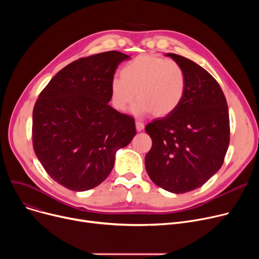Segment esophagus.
<instances>
[{
    "label": "esophagus",
    "instance_id": "esophagus-1",
    "mask_svg": "<svg viewBox=\"0 0 259 259\" xmlns=\"http://www.w3.org/2000/svg\"><path fill=\"white\" fill-rule=\"evenodd\" d=\"M144 127H145V125L143 124V122H141V121H135V128H137V130L140 132V131H142L143 129H144Z\"/></svg>",
    "mask_w": 259,
    "mask_h": 259
}]
</instances>
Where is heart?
<instances>
[{"label":"heart","mask_w":259,"mask_h":259,"mask_svg":"<svg viewBox=\"0 0 259 259\" xmlns=\"http://www.w3.org/2000/svg\"><path fill=\"white\" fill-rule=\"evenodd\" d=\"M120 76L113 77L110 84L111 102L119 111H125L137 98L135 114L165 117L184 100L186 74L182 66L172 60L141 54L121 68Z\"/></svg>","instance_id":"heart-1"}]
</instances>
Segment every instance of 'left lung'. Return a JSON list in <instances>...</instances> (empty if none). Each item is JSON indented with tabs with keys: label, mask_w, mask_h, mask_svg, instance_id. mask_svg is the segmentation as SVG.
Listing matches in <instances>:
<instances>
[{
	"label": "left lung",
	"mask_w": 259,
	"mask_h": 259,
	"mask_svg": "<svg viewBox=\"0 0 259 259\" xmlns=\"http://www.w3.org/2000/svg\"><path fill=\"white\" fill-rule=\"evenodd\" d=\"M185 71L187 87L180 107L145 127L152 147L145 167L151 181L181 194L205 184L221 169L230 143L229 110L216 79L193 61L167 53Z\"/></svg>",
	"instance_id": "8db88e82"
}]
</instances>
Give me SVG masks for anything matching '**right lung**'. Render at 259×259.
<instances>
[{
  "label": "right lung",
  "instance_id": "add662e5",
  "mask_svg": "<svg viewBox=\"0 0 259 259\" xmlns=\"http://www.w3.org/2000/svg\"><path fill=\"white\" fill-rule=\"evenodd\" d=\"M129 58L107 51L78 59L54 75L35 102L34 152L50 178L72 191L103 183L116 151L137 134L133 117L108 104L116 68Z\"/></svg>",
  "mask_w": 259,
  "mask_h": 259
}]
</instances>
